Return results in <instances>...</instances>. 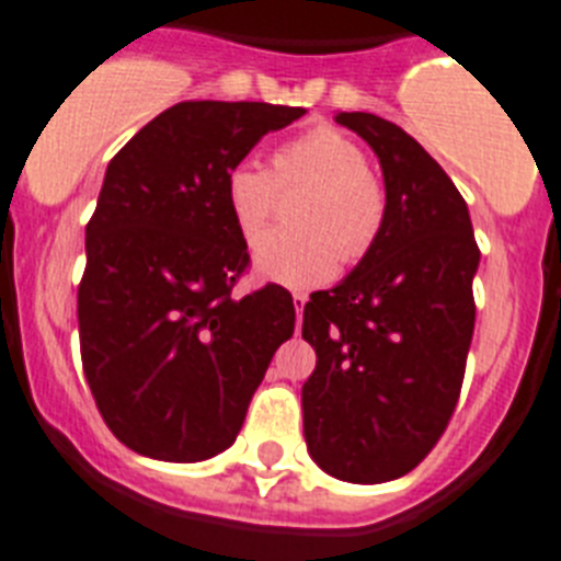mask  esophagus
<instances>
[{
    "label": "esophagus",
    "mask_w": 561,
    "mask_h": 561,
    "mask_svg": "<svg viewBox=\"0 0 561 561\" xmlns=\"http://www.w3.org/2000/svg\"><path fill=\"white\" fill-rule=\"evenodd\" d=\"M291 304H295V314H298L300 327V314H304V307H307V295H304V291H295V295H291Z\"/></svg>",
    "instance_id": "34e87169"
}]
</instances>
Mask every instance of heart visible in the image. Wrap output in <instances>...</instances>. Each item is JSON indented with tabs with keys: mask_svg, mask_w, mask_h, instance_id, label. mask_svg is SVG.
<instances>
[{
	"mask_svg": "<svg viewBox=\"0 0 561 561\" xmlns=\"http://www.w3.org/2000/svg\"><path fill=\"white\" fill-rule=\"evenodd\" d=\"M307 186L295 208L291 234H270L254 249V272L263 280L312 289L330 280L337 257L360 261L383 229L387 194L367 154L332 125H314L277 148L272 171L243 160L226 174V206L249 247L261 240L275 215L280 188Z\"/></svg>",
	"mask_w": 561,
	"mask_h": 561,
	"instance_id": "obj_1",
	"label": "heart"
}]
</instances>
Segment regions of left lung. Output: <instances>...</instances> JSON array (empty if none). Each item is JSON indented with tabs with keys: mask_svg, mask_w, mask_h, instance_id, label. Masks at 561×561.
<instances>
[{
	"mask_svg": "<svg viewBox=\"0 0 561 561\" xmlns=\"http://www.w3.org/2000/svg\"><path fill=\"white\" fill-rule=\"evenodd\" d=\"M335 123L378 157L387 217L358 266L304 307L318 355L300 390L304 436L323 473L381 484L410 473L456 410L481 254L465 197L410 134L367 111Z\"/></svg>",
	"mask_w": 561,
	"mask_h": 561,
	"instance_id": "left-lung-1",
	"label": "left lung"
}]
</instances>
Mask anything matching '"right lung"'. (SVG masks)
<instances>
[{
    "instance_id": "1",
    "label": "right lung",
    "mask_w": 561,
    "mask_h": 561,
    "mask_svg": "<svg viewBox=\"0 0 561 561\" xmlns=\"http://www.w3.org/2000/svg\"><path fill=\"white\" fill-rule=\"evenodd\" d=\"M304 108L178 103L119 148L85 226L77 295L82 369L105 424L157 461L234 444L275 350L295 332L284 286L234 298L247 240L226 174Z\"/></svg>"
}]
</instances>
